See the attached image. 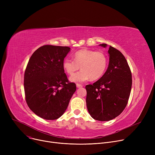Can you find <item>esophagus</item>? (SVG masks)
Returning <instances> with one entry per match:
<instances>
[{"mask_svg":"<svg viewBox=\"0 0 155 155\" xmlns=\"http://www.w3.org/2000/svg\"><path fill=\"white\" fill-rule=\"evenodd\" d=\"M76 85H77V88H81V87H83V85H81V84H77Z\"/></svg>","mask_w":155,"mask_h":155,"instance_id":"obj_1","label":"esophagus"}]
</instances>
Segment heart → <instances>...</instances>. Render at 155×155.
Masks as SVG:
<instances>
[{"label":"heart","instance_id":"obj_1","mask_svg":"<svg viewBox=\"0 0 155 155\" xmlns=\"http://www.w3.org/2000/svg\"><path fill=\"white\" fill-rule=\"evenodd\" d=\"M73 59L65 58L63 61V68L70 76L81 68L82 71L70 78L75 82H85L89 78L98 80L104 75L107 67V57L101 51L82 49L74 53Z\"/></svg>","mask_w":155,"mask_h":155}]
</instances>
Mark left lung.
Here are the masks:
<instances>
[{
	"label": "left lung",
	"instance_id": "1",
	"mask_svg": "<svg viewBox=\"0 0 155 155\" xmlns=\"http://www.w3.org/2000/svg\"><path fill=\"white\" fill-rule=\"evenodd\" d=\"M108 53L107 71L97 82L85 86L88 111L93 119L101 121H108L120 114L127 104L132 87L131 71L124 56L111 46Z\"/></svg>",
	"mask_w": 155,
	"mask_h": 155
}]
</instances>
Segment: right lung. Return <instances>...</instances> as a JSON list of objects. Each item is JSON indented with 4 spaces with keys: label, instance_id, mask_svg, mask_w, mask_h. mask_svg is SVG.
<instances>
[{
    "label": "right lung",
    "instance_id": "1",
    "mask_svg": "<svg viewBox=\"0 0 155 155\" xmlns=\"http://www.w3.org/2000/svg\"><path fill=\"white\" fill-rule=\"evenodd\" d=\"M68 46L44 45L33 53L24 72L25 99L29 109L39 117L54 120L66 110L76 84L68 80L63 61Z\"/></svg>",
    "mask_w": 155,
    "mask_h": 155
}]
</instances>
